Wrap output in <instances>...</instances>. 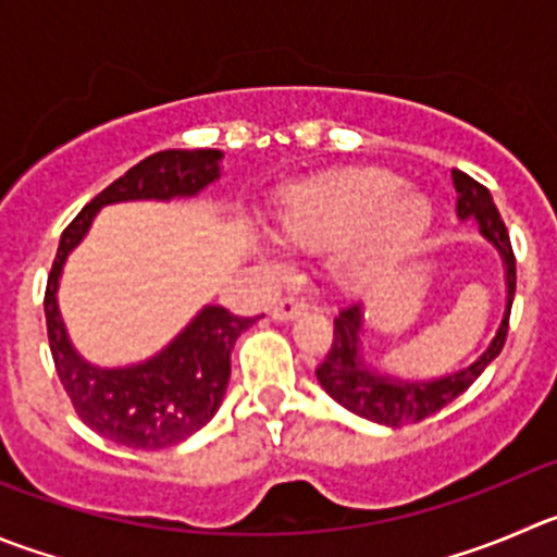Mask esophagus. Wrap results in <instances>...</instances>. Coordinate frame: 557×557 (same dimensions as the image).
Returning <instances> with one entry per match:
<instances>
[{"mask_svg": "<svg viewBox=\"0 0 557 557\" xmlns=\"http://www.w3.org/2000/svg\"><path fill=\"white\" fill-rule=\"evenodd\" d=\"M306 311V304L300 298H293V295H287V298L275 300L273 306V320H295V317H300Z\"/></svg>", "mask_w": 557, "mask_h": 557, "instance_id": "esophagus-1", "label": "esophagus"}]
</instances>
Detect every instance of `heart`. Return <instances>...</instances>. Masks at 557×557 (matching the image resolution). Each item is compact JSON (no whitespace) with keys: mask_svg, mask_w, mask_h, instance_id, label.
Here are the masks:
<instances>
[{"mask_svg":"<svg viewBox=\"0 0 557 557\" xmlns=\"http://www.w3.org/2000/svg\"><path fill=\"white\" fill-rule=\"evenodd\" d=\"M388 169H342L295 185L278 210V232L295 248H336L333 273L363 289L388 273L432 221L423 196Z\"/></svg>","mask_w":557,"mask_h":557,"instance_id":"1","label":"heart"}]
</instances>
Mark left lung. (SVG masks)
<instances>
[{"instance_id": "8db88e82", "label": "left lung", "mask_w": 557, "mask_h": 557, "mask_svg": "<svg viewBox=\"0 0 557 557\" xmlns=\"http://www.w3.org/2000/svg\"><path fill=\"white\" fill-rule=\"evenodd\" d=\"M451 177L454 188H457L459 219L479 221L481 235L490 243H495L503 262H506V314H503V322L490 347L468 369L441 380H429V383H407V380L388 377V374H380L374 369L363 367L361 349H358V333H361L363 320L361 306H344L336 320H333V342L325 355V361L317 367V380L327 391V396H333L349 412L369 418L374 423H385V426H405V423L426 421L434 412H441L443 407L451 405L457 396H462L481 377V372L495 361L497 355H500L508 336V317H511L513 289H517V259H513L508 230L503 224L500 213H497L495 202H492L490 190L479 180L459 172V169H451Z\"/></svg>"}]
</instances>
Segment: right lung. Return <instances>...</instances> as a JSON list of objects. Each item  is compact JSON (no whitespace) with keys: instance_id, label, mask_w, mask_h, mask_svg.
Instances as JSON below:
<instances>
[{"instance_id":"right-lung-1","label":"right lung","mask_w":557,"mask_h":557,"mask_svg":"<svg viewBox=\"0 0 557 557\" xmlns=\"http://www.w3.org/2000/svg\"><path fill=\"white\" fill-rule=\"evenodd\" d=\"M219 150L152 152L84 205L62 232L44 298L51 358L76 416L120 446L152 451L177 446L199 432L219 412L230 383L232 347L257 317H237L224 306H205L150 361L128 369H95L78 358L62 325L57 306L62 264L87 235L92 215L103 205L194 196L219 177Z\"/></svg>"}]
</instances>
